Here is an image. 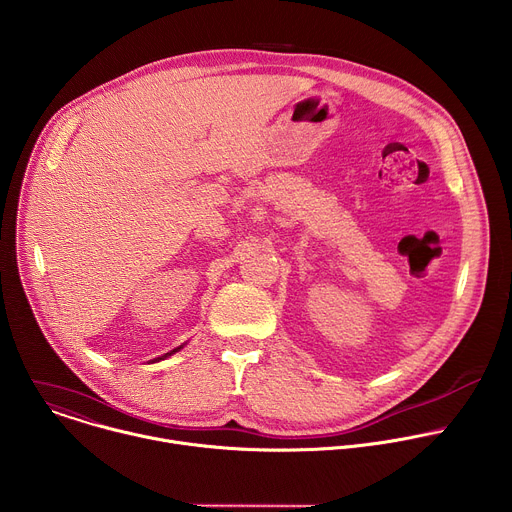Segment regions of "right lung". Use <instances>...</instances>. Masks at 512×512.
<instances>
[{"label": "right lung", "mask_w": 512, "mask_h": 512, "mask_svg": "<svg viewBox=\"0 0 512 512\" xmlns=\"http://www.w3.org/2000/svg\"><path fill=\"white\" fill-rule=\"evenodd\" d=\"M179 349H181V347H177V349H173V351H171V353H177V351H179ZM171 353H165V355H163V357H167V355H171Z\"/></svg>", "instance_id": "obj_1"}]
</instances>
